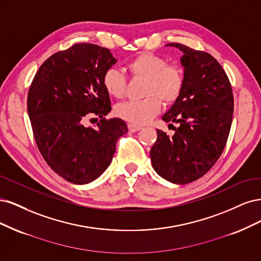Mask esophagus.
<instances>
[{"label":"esophagus","mask_w":261,"mask_h":261,"mask_svg":"<svg viewBox=\"0 0 261 261\" xmlns=\"http://www.w3.org/2000/svg\"><path fill=\"white\" fill-rule=\"evenodd\" d=\"M128 129H129L130 132H137V131L141 130V127H140V125H136V124H133V123H129L128 124Z\"/></svg>","instance_id":"1"}]
</instances>
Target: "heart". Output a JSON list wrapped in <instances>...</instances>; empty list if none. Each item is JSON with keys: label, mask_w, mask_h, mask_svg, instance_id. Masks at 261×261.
Returning <instances> with one entry per match:
<instances>
[{"label": "heart", "mask_w": 261, "mask_h": 261, "mask_svg": "<svg viewBox=\"0 0 261 261\" xmlns=\"http://www.w3.org/2000/svg\"><path fill=\"white\" fill-rule=\"evenodd\" d=\"M133 78L145 79L142 99L127 100L116 107L115 113L120 118L136 125H142L155 117L166 105L175 103L184 88V74L176 65L168 64L164 57L156 54L141 53L127 64ZM103 86L107 93L121 98L125 94L127 79L119 69L111 68L103 75Z\"/></svg>", "instance_id": "1"}]
</instances>
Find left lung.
<instances>
[{
	"instance_id": "obj_1",
	"label": "left lung",
	"mask_w": 261,
	"mask_h": 261,
	"mask_svg": "<svg viewBox=\"0 0 261 261\" xmlns=\"http://www.w3.org/2000/svg\"><path fill=\"white\" fill-rule=\"evenodd\" d=\"M167 45L183 52L184 88L163 120L180 125L172 137L157 129L150 161L167 181L187 184L201 178L221 156L231 129L234 99L228 75L215 57L181 43Z\"/></svg>"
}]
</instances>
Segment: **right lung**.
<instances>
[{"mask_svg":"<svg viewBox=\"0 0 261 261\" xmlns=\"http://www.w3.org/2000/svg\"><path fill=\"white\" fill-rule=\"evenodd\" d=\"M117 60L108 48L75 43L40 66L28 92L27 108L42 157L73 184L97 179L111 165L116 142L128 132L120 118L106 119L111 98L103 75ZM97 115L98 127L83 121Z\"/></svg>","mask_w":261,"mask_h":261,"instance_id":"obj_1","label":"right lung"}]
</instances>
